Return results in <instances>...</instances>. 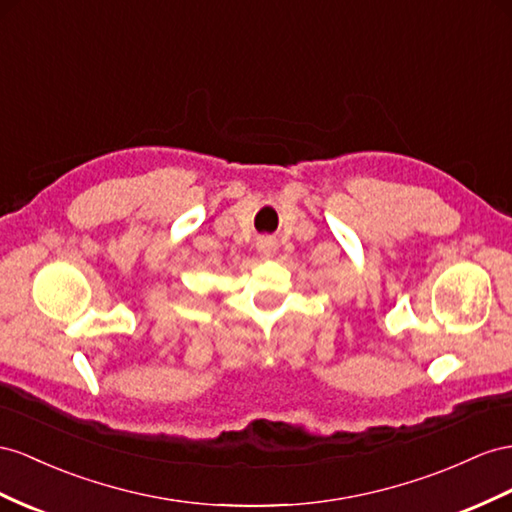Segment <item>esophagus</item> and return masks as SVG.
Returning a JSON list of instances; mask_svg holds the SVG:
<instances>
[{"label":"esophagus","instance_id":"esophagus-1","mask_svg":"<svg viewBox=\"0 0 512 512\" xmlns=\"http://www.w3.org/2000/svg\"><path fill=\"white\" fill-rule=\"evenodd\" d=\"M257 251L261 257H272L274 253H277V240L270 238V235H266V238H259L257 240Z\"/></svg>","mask_w":512,"mask_h":512}]
</instances>
